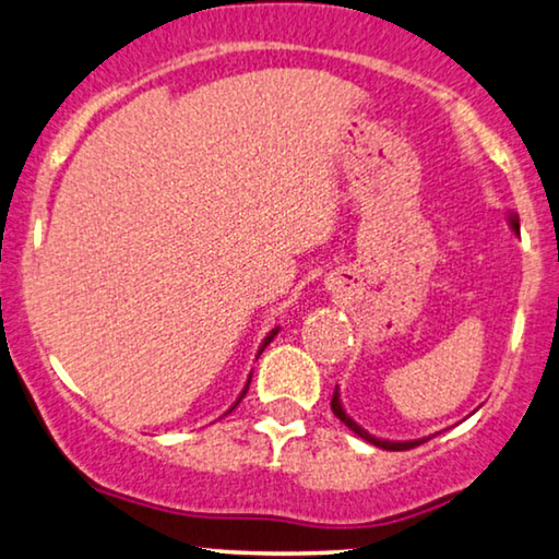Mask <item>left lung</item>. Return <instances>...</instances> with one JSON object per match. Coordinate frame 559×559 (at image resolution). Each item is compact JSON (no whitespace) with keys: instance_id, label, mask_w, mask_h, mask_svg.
I'll return each instance as SVG.
<instances>
[{"instance_id":"1","label":"left lung","mask_w":559,"mask_h":559,"mask_svg":"<svg viewBox=\"0 0 559 559\" xmlns=\"http://www.w3.org/2000/svg\"><path fill=\"white\" fill-rule=\"evenodd\" d=\"M509 225H512V230H514V233H519V217L514 215V212H509ZM332 411H334L336 418H340L347 428L355 430V433H357L359 438L369 440V443L377 445V448H384V451H411V448L420 445V443H426V440H428V438H418V440H384V438H374V436H369L365 428L357 426V423L352 420L347 413H344L342 400H340V390H334V397H332Z\"/></svg>"}]
</instances>
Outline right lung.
Masks as SVG:
<instances>
[{
	"mask_svg": "<svg viewBox=\"0 0 559 559\" xmlns=\"http://www.w3.org/2000/svg\"><path fill=\"white\" fill-rule=\"evenodd\" d=\"M276 334H278V326H276V329H273V332H269V336H265V340H263V344H261V349H258V357H261V355H263V349H265V347H269V344L273 342V336H276ZM248 384H250V377H248L246 388H242V392H240V397H238V400H235V405H238V403H240V400H242V397H246V392H248ZM235 405L230 407V411H235ZM230 411H227V413H230Z\"/></svg>",
	"mask_w": 559,
	"mask_h": 559,
	"instance_id": "obj_1",
	"label": "right lung"
}]
</instances>
